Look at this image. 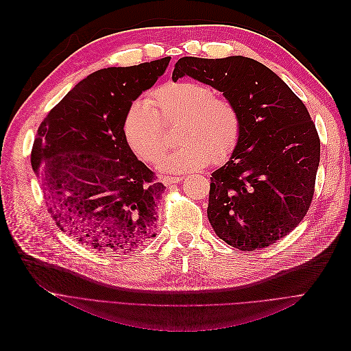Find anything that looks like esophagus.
<instances>
[{"label": "esophagus", "instance_id": "esophagus-1", "mask_svg": "<svg viewBox=\"0 0 351 351\" xmlns=\"http://www.w3.org/2000/svg\"><path fill=\"white\" fill-rule=\"evenodd\" d=\"M161 182L165 184V186H169V184H176V183H180L182 182V177H171V176H164L161 178Z\"/></svg>", "mask_w": 351, "mask_h": 351}]
</instances>
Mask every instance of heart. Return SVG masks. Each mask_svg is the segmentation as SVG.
I'll list each match as a JSON object with an SVG mask.
<instances>
[{
	"label": "heart",
	"instance_id": "obj_1",
	"mask_svg": "<svg viewBox=\"0 0 351 351\" xmlns=\"http://www.w3.org/2000/svg\"><path fill=\"white\" fill-rule=\"evenodd\" d=\"M180 145L162 167L173 173L195 171L227 161L239 145L241 117L231 99L217 95L208 84L178 80L156 88L149 99H136L123 119V133L132 151L156 164L168 149L165 125L178 123Z\"/></svg>",
	"mask_w": 351,
	"mask_h": 351
}]
</instances>
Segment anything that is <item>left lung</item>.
<instances>
[{"label":"left lung","mask_w":351,"mask_h":351,"mask_svg":"<svg viewBox=\"0 0 351 351\" xmlns=\"http://www.w3.org/2000/svg\"><path fill=\"white\" fill-rule=\"evenodd\" d=\"M183 76L222 92L241 117L237 147L210 177V226L239 250L268 247L312 204L321 141L311 114L277 74L247 57H183L173 80Z\"/></svg>","instance_id":"1"}]
</instances>
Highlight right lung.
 I'll return each mask as SVG.
<instances>
[{
	"label": "right lung",
	"instance_id": "1",
	"mask_svg": "<svg viewBox=\"0 0 351 351\" xmlns=\"http://www.w3.org/2000/svg\"><path fill=\"white\" fill-rule=\"evenodd\" d=\"M168 62L95 71L39 125L30 162L48 212L61 231L92 250L127 253L155 237L165 186L130 149L123 119Z\"/></svg>",
	"mask_w": 351,
	"mask_h": 351
}]
</instances>
